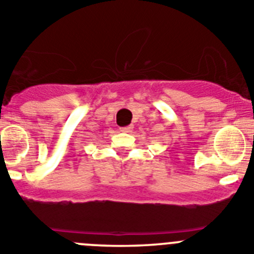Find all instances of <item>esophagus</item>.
<instances>
[{
	"label": "esophagus",
	"mask_w": 254,
	"mask_h": 254,
	"mask_svg": "<svg viewBox=\"0 0 254 254\" xmlns=\"http://www.w3.org/2000/svg\"><path fill=\"white\" fill-rule=\"evenodd\" d=\"M131 129H132V127H131V125H129V127H120V131H123V132H130V131H131Z\"/></svg>",
	"instance_id": "esophagus-1"
}]
</instances>
